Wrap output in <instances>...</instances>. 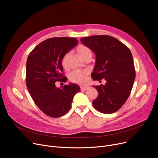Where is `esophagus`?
I'll return each mask as SVG.
<instances>
[{"instance_id":"esophagus-1","label":"esophagus","mask_w":158,"mask_h":158,"mask_svg":"<svg viewBox=\"0 0 158 158\" xmlns=\"http://www.w3.org/2000/svg\"><path fill=\"white\" fill-rule=\"evenodd\" d=\"M80 88H81V91H86L88 89V87H86V86H80Z\"/></svg>"}]
</instances>
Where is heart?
Masks as SVG:
<instances>
[{
    "instance_id": "heart-1",
    "label": "heart",
    "mask_w": 158,
    "mask_h": 158,
    "mask_svg": "<svg viewBox=\"0 0 158 158\" xmlns=\"http://www.w3.org/2000/svg\"><path fill=\"white\" fill-rule=\"evenodd\" d=\"M76 51L77 53L83 59H85L88 56H91V50L86 46L80 44L77 48ZM70 56V52H67L64 55L61 60V64L62 67L67 69L69 67V59ZM89 74V72L86 70H82L76 69L71 72L69 74V79L72 82L77 84H85L87 81V77Z\"/></svg>"
}]
</instances>
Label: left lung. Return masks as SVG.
Masks as SVG:
<instances>
[{"label": "left lung", "instance_id": "8db88e82", "mask_svg": "<svg viewBox=\"0 0 158 158\" xmlns=\"http://www.w3.org/2000/svg\"><path fill=\"white\" fill-rule=\"evenodd\" d=\"M96 55L91 77L94 81L105 79L106 83L93 86L98 91L93 106L103 114L118 111L128 100L135 79V69L130 49L117 39L107 35L81 39Z\"/></svg>", "mask_w": 158, "mask_h": 158}]
</instances>
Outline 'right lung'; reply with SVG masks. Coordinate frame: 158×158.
<instances>
[{
  "label": "right lung",
  "instance_id": "obj_1",
  "mask_svg": "<svg viewBox=\"0 0 158 158\" xmlns=\"http://www.w3.org/2000/svg\"><path fill=\"white\" fill-rule=\"evenodd\" d=\"M78 44L73 37H53L36 46L27 58L26 85L36 106L46 115L59 118L67 114L73 98L81 91L76 84L56 87L57 82H65L62 56Z\"/></svg>",
  "mask_w": 158,
  "mask_h": 158
}]
</instances>
